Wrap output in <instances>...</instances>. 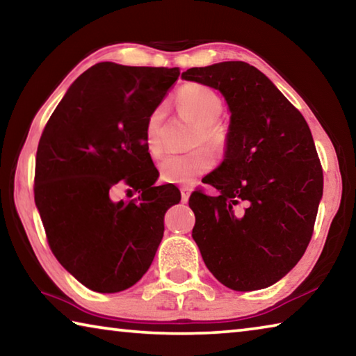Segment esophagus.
I'll use <instances>...</instances> for the list:
<instances>
[{
	"instance_id": "34e87169",
	"label": "esophagus",
	"mask_w": 356,
	"mask_h": 356,
	"mask_svg": "<svg viewBox=\"0 0 356 356\" xmlns=\"http://www.w3.org/2000/svg\"><path fill=\"white\" fill-rule=\"evenodd\" d=\"M180 193H182V202L184 204L188 202V200H190V190L188 188H182V190H180Z\"/></svg>"
}]
</instances>
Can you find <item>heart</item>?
Returning a JSON list of instances; mask_svg holds the SVG:
<instances>
[{"instance_id":"1","label":"heart","mask_w":356,"mask_h":356,"mask_svg":"<svg viewBox=\"0 0 356 356\" xmlns=\"http://www.w3.org/2000/svg\"><path fill=\"white\" fill-rule=\"evenodd\" d=\"M177 110L200 122L196 143H206L212 149H221L226 143V129L216 122L222 113V99L215 89L201 83H186L176 94ZM165 106L150 113L144 130L147 152L152 159H160L163 144ZM213 155L207 149H197L188 154L168 155L160 163V176L166 182L190 185L213 166Z\"/></svg>"}]
</instances>
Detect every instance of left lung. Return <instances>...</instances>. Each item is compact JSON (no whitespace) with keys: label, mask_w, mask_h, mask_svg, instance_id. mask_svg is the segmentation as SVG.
Instances as JSON below:
<instances>
[{"label":"left lung","mask_w":356,"mask_h":356,"mask_svg":"<svg viewBox=\"0 0 356 356\" xmlns=\"http://www.w3.org/2000/svg\"><path fill=\"white\" fill-rule=\"evenodd\" d=\"M184 80L218 89L231 111L225 159L206 176L220 191H195L193 238L216 280L238 292L280 281L314 231L323 174L301 113L254 65L193 67Z\"/></svg>","instance_id":"8db88e82"}]
</instances>
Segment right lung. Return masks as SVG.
<instances>
[{"label":"right lung","instance_id":"add662e5","mask_svg":"<svg viewBox=\"0 0 356 356\" xmlns=\"http://www.w3.org/2000/svg\"><path fill=\"white\" fill-rule=\"evenodd\" d=\"M179 75L177 67L95 64L72 83L40 136L34 200L48 245L94 292H120L143 278L163 238L166 210L180 201L176 186L154 185L144 138ZM116 184L142 196L114 203Z\"/></svg>","mask_w":356,"mask_h":356}]
</instances>
